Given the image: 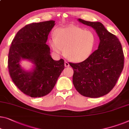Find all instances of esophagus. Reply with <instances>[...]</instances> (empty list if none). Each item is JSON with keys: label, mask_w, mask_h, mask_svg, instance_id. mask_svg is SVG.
I'll return each instance as SVG.
<instances>
[{"label": "esophagus", "mask_w": 129, "mask_h": 129, "mask_svg": "<svg viewBox=\"0 0 129 129\" xmlns=\"http://www.w3.org/2000/svg\"><path fill=\"white\" fill-rule=\"evenodd\" d=\"M64 66H65V67H69V66H70V64H69V63L68 62V61H65Z\"/></svg>", "instance_id": "obj_1"}]
</instances>
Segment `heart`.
I'll use <instances>...</instances> for the list:
<instances>
[{
    "mask_svg": "<svg viewBox=\"0 0 129 129\" xmlns=\"http://www.w3.org/2000/svg\"><path fill=\"white\" fill-rule=\"evenodd\" d=\"M53 51L61 53L64 49L65 56L74 62H81L91 55L95 44L92 31L76 26L60 28L55 31V37L49 40Z\"/></svg>",
    "mask_w": 129,
    "mask_h": 129,
    "instance_id": "heart-1",
    "label": "heart"
}]
</instances>
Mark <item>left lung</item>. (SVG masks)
<instances>
[{
    "instance_id": "left-lung-1",
    "label": "left lung",
    "mask_w": 129,
    "mask_h": 129,
    "mask_svg": "<svg viewBox=\"0 0 129 129\" xmlns=\"http://www.w3.org/2000/svg\"><path fill=\"white\" fill-rule=\"evenodd\" d=\"M78 21L92 27L100 37L98 49L86 60L69 63L73 69V83L78 92L89 98H98L113 88L124 67L122 45L116 36L100 22Z\"/></svg>"
}]
</instances>
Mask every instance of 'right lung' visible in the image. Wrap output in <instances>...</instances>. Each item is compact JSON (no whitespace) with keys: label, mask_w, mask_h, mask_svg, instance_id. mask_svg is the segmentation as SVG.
Masks as SVG:
<instances>
[{"label":"right lung","mask_w":129,"mask_h":129,"mask_svg":"<svg viewBox=\"0 0 129 129\" xmlns=\"http://www.w3.org/2000/svg\"><path fill=\"white\" fill-rule=\"evenodd\" d=\"M55 21L26 25L17 33L9 52L8 68L12 79L20 91L33 98L49 94L64 69L63 59L54 60L46 44ZM27 59L35 64L32 72L21 69L19 61Z\"/></svg>","instance_id":"add662e5"}]
</instances>
